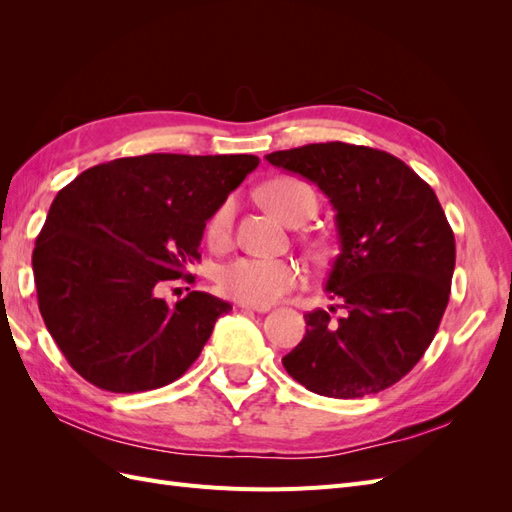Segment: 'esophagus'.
Listing matches in <instances>:
<instances>
[{
	"label": "esophagus",
	"mask_w": 512,
	"mask_h": 512,
	"mask_svg": "<svg viewBox=\"0 0 512 512\" xmlns=\"http://www.w3.org/2000/svg\"><path fill=\"white\" fill-rule=\"evenodd\" d=\"M239 307L241 309H247V312H258V314H265V312H269L271 307H260V305H247V303H239Z\"/></svg>",
	"instance_id": "1"
}]
</instances>
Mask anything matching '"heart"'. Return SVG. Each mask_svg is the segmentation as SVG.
Instances as JSON below:
<instances>
[{"label": "heart", "instance_id": "heart-1", "mask_svg": "<svg viewBox=\"0 0 512 512\" xmlns=\"http://www.w3.org/2000/svg\"><path fill=\"white\" fill-rule=\"evenodd\" d=\"M262 205L273 215L290 226H299L307 222L316 213L318 200L314 190L297 177H280L267 185H262L258 192ZM232 220H235V203L224 200V203L211 213L207 222V241L215 250H222L230 243ZM301 273L299 267L290 260L277 258H256L241 256L215 271V282L218 288L230 299L247 305H271L282 299L299 284Z\"/></svg>", "mask_w": 512, "mask_h": 512}]
</instances>
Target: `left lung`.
Listing matches in <instances>:
<instances>
[{"label":"left lung","mask_w":512,"mask_h":512,"mask_svg":"<svg viewBox=\"0 0 512 512\" xmlns=\"http://www.w3.org/2000/svg\"><path fill=\"white\" fill-rule=\"evenodd\" d=\"M265 158L318 185L339 237L324 290L346 316L309 312L286 371L335 399L389 389L421 361L451 294L455 237L436 192L399 158L361 145L314 143Z\"/></svg>","instance_id":"8db88e82"}]
</instances>
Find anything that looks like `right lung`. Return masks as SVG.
Segmentation results:
<instances>
[{"label": "right lung", "instance_id": "right-lung-1", "mask_svg": "<svg viewBox=\"0 0 512 512\" xmlns=\"http://www.w3.org/2000/svg\"><path fill=\"white\" fill-rule=\"evenodd\" d=\"M258 164L247 153H147L87 168L59 190L34 280L46 329L87 382L151 391L198 359L232 305L198 290L168 305L160 292L190 277L211 213Z\"/></svg>", "mask_w": 512, "mask_h": 512}]
</instances>
